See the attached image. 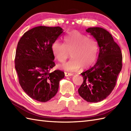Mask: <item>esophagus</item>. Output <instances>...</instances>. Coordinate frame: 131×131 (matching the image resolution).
I'll return each mask as SVG.
<instances>
[{"label": "esophagus", "mask_w": 131, "mask_h": 131, "mask_svg": "<svg viewBox=\"0 0 131 131\" xmlns=\"http://www.w3.org/2000/svg\"><path fill=\"white\" fill-rule=\"evenodd\" d=\"M65 75L66 77H70V76L73 75V74L70 73H67V72H65Z\"/></svg>", "instance_id": "1"}]
</instances>
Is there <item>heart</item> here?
Masks as SVG:
<instances>
[{"instance_id":"1","label":"heart","mask_w":131,"mask_h":131,"mask_svg":"<svg viewBox=\"0 0 131 131\" xmlns=\"http://www.w3.org/2000/svg\"><path fill=\"white\" fill-rule=\"evenodd\" d=\"M64 44L56 41L52 45V51L56 59L65 62L71 52V59L60 66L66 71H77L82 67L90 68L96 61L99 52L97 41L89 38L77 30L69 32L63 38Z\"/></svg>"}]
</instances>
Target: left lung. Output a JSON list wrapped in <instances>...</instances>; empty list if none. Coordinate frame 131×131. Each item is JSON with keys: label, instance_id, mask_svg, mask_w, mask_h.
Listing matches in <instances>:
<instances>
[{"label": "left lung", "instance_id": "1", "mask_svg": "<svg viewBox=\"0 0 131 131\" xmlns=\"http://www.w3.org/2000/svg\"><path fill=\"white\" fill-rule=\"evenodd\" d=\"M86 31L95 39L99 47L95 65L81 73L83 82L78 89L79 95L89 102H97L112 93L122 68V54L109 32L101 27H90Z\"/></svg>", "mask_w": 131, "mask_h": 131}]
</instances>
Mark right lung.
<instances>
[{"label": "right lung", "mask_w": 131, "mask_h": 131, "mask_svg": "<svg viewBox=\"0 0 131 131\" xmlns=\"http://www.w3.org/2000/svg\"><path fill=\"white\" fill-rule=\"evenodd\" d=\"M62 32L59 26H37L26 31L18 43L15 62L19 83L25 92L38 101L53 97L65 77L60 70L49 73L55 66L52 45Z\"/></svg>", "instance_id": "1"}]
</instances>
